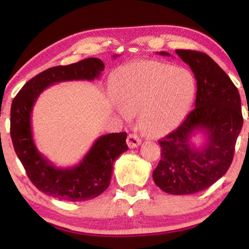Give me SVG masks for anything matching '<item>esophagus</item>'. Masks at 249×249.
<instances>
[{"label":"esophagus","mask_w":249,"mask_h":249,"mask_svg":"<svg viewBox=\"0 0 249 249\" xmlns=\"http://www.w3.org/2000/svg\"><path fill=\"white\" fill-rule=\"evenodd\" d=\"M142 139L138 137L136 134H129L128 138H127V144L129 146V148H135L137 146L141 145Z\"/></svg>","instance_id":"34e87169"}]
</instances>
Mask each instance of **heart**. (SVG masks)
I'll return each instance as SVG.
<instances>
[{
    "instance_id": "heart-1",
    "label": "heart",
    "mask_w": 249,
    "mask_h": 249,
    "mask_svg": "<svg viewBox=\"0 0 249 249\" xmlns=\"http://www.w3.org/2000/svg\"><path fill=\"white\" fill-rule=\"evenodd\" d=\"M112 90L122 110L138 112L142 130L162 136L175 129L189 110L196 80L186 68L142 61L121 67L114 73Z\"/></svg>"
}]
</instances>
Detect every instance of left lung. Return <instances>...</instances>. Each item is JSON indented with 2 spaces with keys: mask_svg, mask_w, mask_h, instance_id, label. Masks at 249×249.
Returning <instances> with one entry per match:
<instances>
[{
  "mask_svg": "<svg viewBox=\"0 0 249 249\" xmlns=\"http://www.w3.org/2000/svg\"><path fill=\"white\" fill-rule=\"evenodd\" d=\"M176 53L190 67L197 81L195 108L175 131L159 141L161 160L153 180L171 195H190L226 175L244 119L239 91L212 57L198 51L176 50ZM160 54L170 56L166 52ZM196 131L203 132L207 139L200 149L190 142Z\"/></svg>",
  "mask_w": 249,
  "mask_h": 249,
  "instance_id": "left-lung-1",
  "label": "left lung"
}]
</instances>
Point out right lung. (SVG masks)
<instances>
[{"label": "right lung", "mask_w": 249, "mask_h": 249, "mask_svg": "<svg viewBox=\"0 0 249 249\" xmlns=\"http://www.w3.org/2000/svg\"><path fill=\"white\" fill-rule=\"evenodd\" d=\"M103 70L104 63L97 57H88L69 66L50 68L26 83L12 101L10 134L16 154L34 186L54 198L83 202L101 195L110 185L114 161L128 151L127 132L101 136L79 164L66 169L56 168L40 154L34 142V104L40 93L54 84L98 79Z\"/></svg>", "instance_id": "add662e5"}]
</instances>
